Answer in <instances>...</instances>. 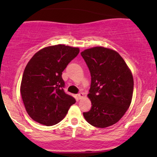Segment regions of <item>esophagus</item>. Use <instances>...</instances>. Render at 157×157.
Wrapping results in <instances>:
<instances>
[{
    "mask_svg": "<svg viewBox=\"0 0 157 157\" xmlns=\"http://www.w3.org/2000/svg\"><path fill=\"white\" fill-rule=\"evenodd\" d=\"M77 96H78V98H79V99H81V98H82V97H83L84 94H83V93L80 92V93L78 94H77Z\"/></svg>",
    "mask_w": 157,
    "mask_h": 157,
    "instance_id": "esophagus-1",
    "label": "esophagus"
}]
</instances>
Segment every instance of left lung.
<instances>
[{
    "mask_svg": "<svg viewBox=\"0 0 157 157\" xmlns=\"http://www.w3.org/2000/svg\"><path fill=\"white\" fill-rule=\"evenodd\" d=\"M81 56L91 77L88 97L91 109L83 113L86 120L97 128L117 123L131 105L134 91L131 71L116 51L97 46L84 50Z\"/></svg>",
    "mask_w": 157,
    "mask_h": 157,
    "instance_id": "left-lung-1",
    "label": "left lung"
}]
</instances>
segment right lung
<instances>
[{"label": "right lung", "mask_w": 157, "mask_h": 157, "mask_svg": "<svg viewBox=\"0 0 157 157\" xmlns=\"http://www.w3.org/2000/svg\"><path fill=\"white\" fill-rule=\"evenodd\" d=\"M79 52L78 48L58 44L42 48L29 61L23 71L21 94L32 120L46 126L54 125L76 102L64 91L62 72Z\"/></svg>", "instance_id": "right-lung-1"}]
</instances>
